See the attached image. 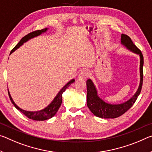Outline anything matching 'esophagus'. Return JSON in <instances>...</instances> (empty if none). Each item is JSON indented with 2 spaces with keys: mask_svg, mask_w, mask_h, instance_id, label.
<instances>
[{
  "mask_svg": "<svg viewBox=\"0 0 152 152\" xmlns=\"http://www.w3.org/2000/svg\"><path fill=\"white\" fill-rule=\"evenodd\" d=\"M89 76V72L88 69H83V71L80 72V73L78 75V78L81 79V80H85L86 78H88Z\"/></svg>",
  "mask_w": 152,
  "mask_h": 152,
  "instance_id": "1",
  "label": "esophagus"
}]
</instances>
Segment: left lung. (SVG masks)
I'll return each instance as SVG.
<instances>
[{
  "label": "left lung",
  "mask_w": 152,
  "mask_h": 152,
  "mask_svg": "<svg viewBox=\"0 0 152 152\" xmlns=\"http://www.w3.org/2000/svg\"><path fill=\"white\" fill-rule=\"evenodd\" d=\"M121 43L122 45L126 47V49L134 53L140 57V83L135 94L132 96L127 102L120 103V104H110L105 102L97 95V91L95 86L94 85L93 81L91 79H88L86 81V88H87V106L96 116L102 118H115L124 114L131 108L134 102H136L137 97L141 93L142 85H143V56L141 50L137 48L131 38L129 36L124 34L121 35Z\"/></svg>",
  "instance_id": "obj_1"
}]
</instances>
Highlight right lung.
I'll return each instance as SVG.
<instances>
[{
	"label": "right lung",
	"mask_w": 152,
	"mask_h": 152,
	"mask_svg": "<svg viewBox=\"0 0 152 152\" xmlns=\"http://www.w3.org/2000/svg\"><path fill=\"white\" fill-rule=\"evenodd\" d=\"M47 30H48L47 28L42 29V30H37V31H34V32H30L28 34L26 35L25 37H23L22 38H21L20 41L18 42V44L13 49H12V50L11 51V53H12L13 51H15L17 49H18V48L20 47V46L22 45L24 42H27L28 40L31 39V38L38 37V36L41 34L42 33L47 32ZM74 81H75L74 79H72V80H69L68 83H67L66 85H65L64 87L61 89V90H60L59 92L57 93V95H56V97H55L54 98V99L53 100V102L50 103L47 107H46L43 110L37 111V112H30V111H26V110L21 109V108L19 107L18 105L15 104V102H13V99H12L10 93H9V90H8V93H9V98H10L11 102L13 104L14 106H15L18 110H20L21 113H23L26 116H27L28 118L32 119L34 120H39V121H42V120H46L51 118L52 117H53L55 115V114L57 112V111H58L59 107L61 106V105L62 94H63L64 91H66V89L72 83H73Z\"/></svg>",
	"instance_id": "1"
}]
</instances>
